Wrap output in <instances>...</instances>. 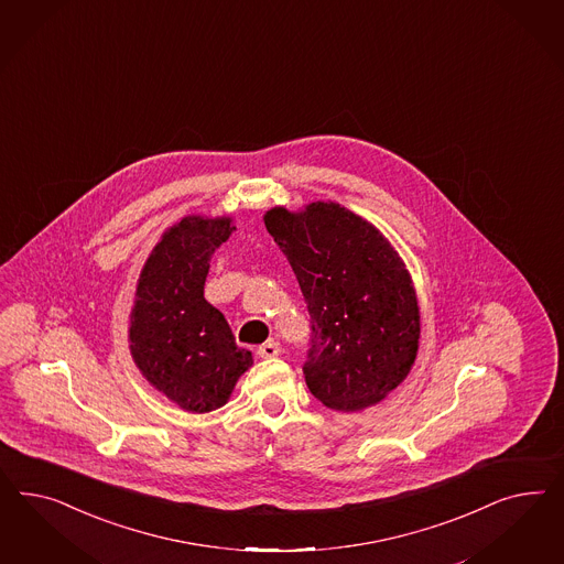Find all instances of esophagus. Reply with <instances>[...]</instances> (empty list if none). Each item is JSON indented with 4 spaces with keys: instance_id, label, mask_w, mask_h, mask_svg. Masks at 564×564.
<instances>
[{
    "instance_id": "1",
    "label": "esophagus",
    "mask_w": 564,
    "mask_h": 564,
    "mask_svg": "<svg viewBox=\"0 0 564 564\" xmlns=\"http://www.w3.org/2000/svg\"><path fill=\"white\" fill-rule=\"evenodd\" d=\"M279 354H281V345L276 341L262 343V345L258 347V356H260V358H276Z\"/></svg>"
}]
</instances>
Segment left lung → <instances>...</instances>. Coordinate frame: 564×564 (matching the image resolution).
<instances>
[{"mask_svg": "<svg viewBox=\"0 0 564 564\" xmlns=\"http://www.w3.org/2000/svg\"><path fill=\"white\" fill-rule=\"evenodd\" d=\"M264 225L306 300L310 393L328 410L375 405L417 354L420 310L401 258L375 225L335 203L302 213L276 206Z\"/></svg>", "mask_w": 564, "mask_h": 564, "instance_id": "8db88e82", "label": "left lung"}]
</instances>
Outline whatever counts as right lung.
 I'll return each mask as SVG.
<instances>
[{
	"label": "right lung",
	"mask_w": 564,
	"mask_h": 564,
	"mask_svg": "<svg viewBox=\"0 0 564 564\" xmlns=\"http://www.w3.org/2000/svg\"><path fill=\"white\" fill-rule=\"evenodd\" d=\"M231 219L186 217L163 234L138 279L130 351L140 372L173 403L206 413L227 403L252 354L236 345L225 316L205 300L215 250Z\"/></svg>",
	"instance_id": "1"
}]
</instances>
